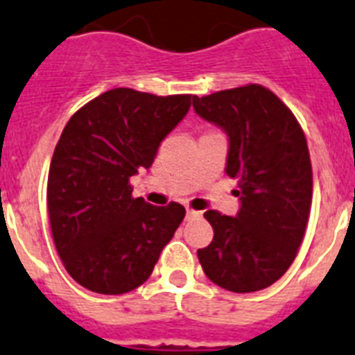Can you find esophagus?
<instances>
[{
    "instance_id": "34e87169",
    "label": "esophagus",
    "mask_w": 355,
    "mask_h": 355,
    "mask_svg": "<svg viewBox=\"0 0 355 355\" xmlns=\"http://www.w3.org/2000/svg\"><path fill=\"white\" fill-rule=\"evenodd\" d=\"M199 215H201V211L192 210V208H187V217H199Z\"/></svg>"
}]
</instances>
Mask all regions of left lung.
Segmentation results:
<instances>
[{"label":"left lung","mask_w":355,"mask_h":355,"mask_svg":"<svg viewBox=\"0 0 355 355\" xmlns=\"http://www.w3.org/2000/svg\"><path fill=\"white\" fill-rule=\"evenodd\" d=\"M193 109L228 135L226 174L241 198L237 217L205 211L214 241L198 250L202 271L232 293L266 289L293 264L307 228L313 166L304 131L260 84L193 96Z\"/></svg>","instance_id":"left-lung-1"}]
</instances>
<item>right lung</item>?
Wrapping results in <instances>:
<instances>
[{
    "label": "right lung",
    "mask_w": 355,
    "mask_h": 355,
    "mask_svg": "<svg viewBox=\"0 0 355 355\" xmlns=\"http://www.w3.org/2000/svg\"><path fill=\"white\" fill-rule=\"evenodd\" d=\"M192 95L157 96L116 87L66 123L48 174V215L66 271L100 295L140 287L184 219L180 202L153 207L129 183L153 165Z\"/></svg>",
    "instance_id": "add662e5"
}]
</instances>
